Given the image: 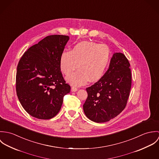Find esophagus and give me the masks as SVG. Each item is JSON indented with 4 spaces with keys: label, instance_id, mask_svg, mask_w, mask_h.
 I'll list each match as a JSON object with an SVG mask.
<instances>
[{
    "label": "esophagus",
    "instance_id": "esophagus-1",
    "mask_svg": "<svg viewBox=\"0 0 159 159\" xmlns=\"http://www.w3.org/2000/svg\"><path fill=\"white\" fill-rule=\"evenodd\" d=\"M71 90L72 92H76V91H77V90H78V88H76V87H75V86H72Z\"/></svg>",
    "mask_w": 159,
    "mask_h": 159
}]
</instances>
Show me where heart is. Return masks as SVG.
Instances as JSON below:
<instances>
[{"instance_id": "b5f03b06", "label": "heart", "mask_w": 159, "mask_h": 159, "mask_svg": "<svg viewBox=\"0 0 159 159\" xmlns=\"http://www.w3.org/2000/svg\"><path fill=\"white\" fill-rule=\"evenodd\" d=\"M111 58L108 46L84 41L74 46L71 51L64 50L60 58V68L68 76L77 68L78 70L67 78L73 86H81L100 79L105 72Z\"/></svg>"}]
</instances>
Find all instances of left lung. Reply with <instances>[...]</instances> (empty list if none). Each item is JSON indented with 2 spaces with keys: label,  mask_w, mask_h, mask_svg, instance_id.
Instances as JSON below:
<instances>
[{
  "label": "left lung",
  "mask_w": 159,
  "mask_h": 159,
  "mask_svg": "<svg viewBox=\"0 0 159 159\" xmlns=\"http://www.w3.org/2000/svg\"><path fill=\"white\" fill-rule=\"evenodd\" d=\"M130 63L121 52H115L109 68L95 83L86 88L84 112L92 121H109L125 108L132 85Z\"/></svg>",
  "instance_id": "8db88e82"
}]
</instances>
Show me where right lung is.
<instances>
[{"mask_svg": "<svg viewBox=\"0 0 159 159\" xmlns=\"http://www.w3.org/2000/svg\"><path fill=\"white\" fill-rule=\"evenodd\" d=\"M69 37L52 35L30 47L20 59L16 76L18 99L27 113L49 119L58 113L70 91L60 68V58Z\"/></svg>", "mask_w": 159, "mask_h": 159, "instance_id": "obj_1", "label": "right lung"}]
</instances>
